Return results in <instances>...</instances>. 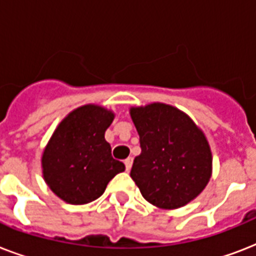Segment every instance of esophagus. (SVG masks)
Listing matches in <instances>:
<instances>
[{"label":"esophagus","instance_id":"34e87169","mask_svg":"<svg viewBox=\"0 0 256 256\" xmlns=\"http://www.w3.org/2000/svg\"><path fill=\"white\" fill-rule=\"evenodd\" d=\"M132 156H128V158H126V160H124V166H126V171H130V168H132Z\"/></svg>","mask_w":256,"mask_h":256}]
</instances>
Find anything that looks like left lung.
Masks as SVG:
<instances>
[{"mask_svg":"<svg viewBox=\"0 0 256 256\" xmlns=\"http://www.w3.org/2000/svg\"><path fill=\"white\" fill-rule=\"evenodd\" d=\"M140 154L130 176L154 206L172 210L196 198L210 180L211 150L203 132L174 106L150 104L130 108Z\"/></svg>","mask_w":256,"mask_h":256,"instance_id":"left-lung-1","label":"left lung"}]
</instances>
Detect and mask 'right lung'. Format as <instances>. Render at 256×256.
<instances>
[{"mask_svg": "<svg viewBox=\"0 0 256 256\" xmlns=\"http://www.w3.org/2000/svg\"><path fill=\"white\" fill-rule=\"evenodd\" d=\"M114 112L98 104H85L62 120L42 154L46 184L70 204L100 198L108 183L124 164L112 156L104 132Z\"/></svg>", "mask_w": 256, "mask_h": 256, "instance_id": "1", "label": "right lung"}]
</instances>
